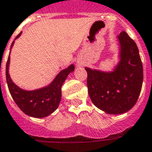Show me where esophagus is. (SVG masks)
I'll return each instance as SVG.
<instances>
[{"label": "esophagus", "instance_id": "esophagus-1", "mask_svg": "<svg viewBox=\"0 0 152 152\" xmlns=\"http://www.w3.org/2000/svg\"><path fill=\"white\" fill-rule=\"evenodd\" d=\"M78 63H79V62H78Z\"/></svg>", "mask_w": 152, "mask_h": 152}]
</instances>
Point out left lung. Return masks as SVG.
I'll return each instance as SVG.
<instances>
[{
	"mask_svg": "<svg viewBox=\"0 0 152 152\" xmlns=\"http://www.w3.org/2000/svg\"><path fill=\"white\" fill-rule=\"evenodd\" d=\"M120 61L110 72L85 68L91 101L107 114H123L132 108L140 94L143 64L135 41L124 32L118 36Z\"/></svg>",
	"mask_w": 152,
	"mask_h": 152,
	"instance_id": "8db88e82",
	"label": "left lung"
}]
</instances>
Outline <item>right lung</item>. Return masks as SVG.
<instances>
[{
  "mask_svg": "<svg viewBox=\"0 0 152 152\" xmlns=\"http://www.w3.org/2000/svg\"><path fill=\"white\" fill-rule=\"evenodd\" d=\"M20 34L21 32L17 35L16 39L19 37ZM13 44L14 41L12 43L11 48ZM9 61L10 56H9L5 72L7 84L12 99L20 109L25 114L36 118L46 117L55 112L61 102V87L68 74L74 71L75 67L73 64L62 70L48 86L33 91H25L17 86L10 78L9 74Z\"/></svg>",
  "mask_w": 152,
  "mask_h": 152,
  "instance_id": "obj_1",
  "label": "right lung"
}]
</instances>
